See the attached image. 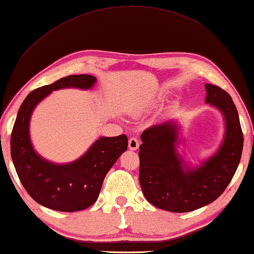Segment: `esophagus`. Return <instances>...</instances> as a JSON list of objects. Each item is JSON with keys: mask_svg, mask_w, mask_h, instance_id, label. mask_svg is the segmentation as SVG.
Here are the masks:
<instances>
[{"mask_svg": "<svg viewBox=\"0 0 254 254\" xmlns=\"http://www.w3.org/2000/svg\"><path fill=\"white\" fill-rule=\"evenodd\" d=\"M128 148L130 150H137L139 148V141L136 138H130L128 141Z\"/></svg>", "mask_w": 254, "mask_h": 254, "instance_id": "1", "label": "esophagus"}]
</instances>
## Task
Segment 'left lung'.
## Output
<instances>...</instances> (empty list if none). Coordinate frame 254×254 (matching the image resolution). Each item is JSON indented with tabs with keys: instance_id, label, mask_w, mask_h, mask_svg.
<instances>
[{
	"instance_id": "8db88e82",
	"label": "left lung",
	"mask_w": 254,
	"mask_h": 254,
	"mask_svg": "<svg viewBox=\"0 0 254 254\" xmlns=\"http://www.w3.org/2000/svg\"><path fill=\"white\" fill-rule=\"evenodd\" d=\"M206 103L225 117L226 132L214 156L196 169L177 152L178 125L172 121L151 126L141 133L139 182L144 197L158 208L186 213L213 203L224 193L239 165L243 133L231 96L214 84H205Z\"/></svg>"
}]
</instances>
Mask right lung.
Returning <instances> with one entry per match:
<instances>
[{"mask_svg": "<svg viewBox=\"0 0 254 254\" xmlns=\"http://www.w3.org/2000/svg\"><path fill=\"white\" fill-rule=\"evenodd\" d=\"M95 82L96 77L89 74L62 77L30 92L18 110L11 134L14 167L27 193L47 208L72 213L94 204L105 175L127 150L126 134L101 137L80 159L66 164H55L41 158L33 148L29 121L36 105L53 91L65 87L87 90Z\"/></svg>", "mask_w": 254, "mask_h": 254, "instance_id": "add662e5", "label": "right lung"}]
</instances>
